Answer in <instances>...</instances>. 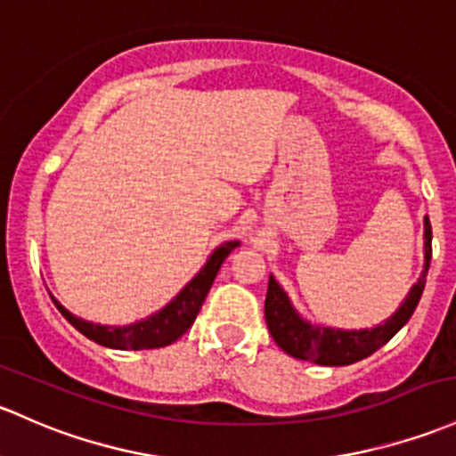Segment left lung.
Wrapping results in <instances>:
<instances>
[{
	"instance_id": "8db88e82",
	"label": "left lung",
	"mask_w": 456,
	"mask_h": 456,
	"mask_svg": "<svg viewBox=\"0 0 456 456\" xmlns=\"http://www.w3.org/2000/svg\"><path fill=\"white\" fill-rule=\"evenodd\" d=\"M424 251H426V265L424 273L409 292L404 304L400 305L395 314L387 321L385 325H378L373 330H332V328H319V325L308 323L295 313L290 305L286 292L280 289L275 280H268L266 301H265V316L271 337L275 343L284 349L286 354L299 361L316 362V365L325 367H343L352 365V362L362 361V358L371 356L376 349L389 343L402 328L411 314L415 313L419 304V297L424 292L426 275H428L430 257H433V229H430V220L426 216L424 220Z\"/></svg>"
}]
</instances>
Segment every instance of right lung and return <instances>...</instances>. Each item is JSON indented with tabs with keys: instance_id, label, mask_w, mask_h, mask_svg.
<instances>
[{
	"instance_id": "obj_1",
	"label": "right lung",
	"mask_w": 456,
	"mask_h": 456,
	"mask_svg": "<svg viewBox=\"0 0 456 456\" xmlns=\"http://www.w3.org/2000/svg\"><path fill=\"white\" fill-rule=\"evenodd\" d=\"M238 247V242H224L223 247H218L212 253V257L208 260V265L203 266V271L185 286L164 310H159L157 314L148 316L146 321L133 325H98L89 323V321L78 319L65 310L59 301H54L56 308L61 310V314L78 330L80 334L95 341L98 345L113 349H155V347H166V345L175 343L176 338L183 337L185 332L194 323L196 314H199L200 305H203L205 297H208L209 289H212L216 275H218V268L224 262V257Z\"/></svg>"
}]
</instances>
